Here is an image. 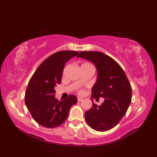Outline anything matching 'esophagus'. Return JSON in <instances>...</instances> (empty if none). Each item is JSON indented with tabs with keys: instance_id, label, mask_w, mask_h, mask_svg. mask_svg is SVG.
<instances>
[{
	"instance_id": "esophagus-1",
	"label": "esophagus",
	"mask_w": 157,
	"mask_h": 157,
	"mask_svg": "<svg viewBox=\"0 0 157 157\" xmlns=\"http://www.w3.org/2000/svg\"><path fill=\"white\" fill-rule=\"evenodd\" d=\"M83 101L82 98H78V102H81V101Z\"/></svg>"
}]
</instances>
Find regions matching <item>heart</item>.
<instances>
[{
  "label": "heart",
  "instance_id": "obj_1",
  "mask_svg": "<svg viewBox=\"0 0 157 157\" xmlns=\"http://www.w3.org/2000/svg\"><path fill=\"white\" fill-rule=\"evenodd\" d=\"M84 65H91L90 64V63H82L81 66H84ZM79 94H82L83 90H79Z\"/></svg>",
  "mask_w": 157,
  "mask_h": 157
}]
</instances>
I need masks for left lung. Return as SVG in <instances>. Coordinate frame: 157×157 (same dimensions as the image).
<instances>
[{"label":"left lung","instance_id":"8db88e82","mask_svg":"<svg viewBox=\"0 0 157 157\" xmlns=\"http://www.w3.org/2000/svg\"><path fill=\"white\" fill-rule=\"evenodd\" d=\"M77 56L96 66L98 76L92 88V98H104L101 105L93 102L92 108L86 111V121L96 131H108L118 124L128 111L132 101L131 84L121 66L104 53L82 51Z\"/></svg>","mask_w":157,"mask_h":157}]
</instances>
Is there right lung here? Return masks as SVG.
I'll return each mask as SVG.
<instances>
[{"label":"right lung","instance_id":"obj_1","mask_svg":"<svg viewBox=\"0 0 157 157\" xmlns=\"http://www.w3.org/2000/svg\"><path fill=\"white\" fill-rule=\"evenodd\" d=\"M78 51H61L44 60L28 83L25 94L26 106L33 119L47 128L62 125L67 118L71 106L78 101L75 95L64 101L55 98V88L61 84L65 63L78 55Z\"/></svg>","mask_w":157,"mask_h":157}]
</instances>
